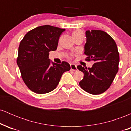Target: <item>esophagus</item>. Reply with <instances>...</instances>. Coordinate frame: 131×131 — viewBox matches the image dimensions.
<instances>
[{
	"label": "esophagus",
	"instance_id": "1",
	"mask_svg": "<svg viewBox=\"0 0 131 131\" xmlns=\"http://www.w3.org/2000/svg\"><path fill=\"white\" fill-rule=\"evenodd\" d=\"M70 66H71V70L73 71H77L78 69H77V67H76V64L71 63Z\"/></svg>",
	"mask_w": 131,
	"mask_h": 131
}]
</instances>
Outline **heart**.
I'll use <instances>...</instances> for the list:
<instances>
[{"label":"heart","instance_id":"obj_1","mask_svg":"<svg viewBox=\"0 0 131 131\" xmlns=\"http://www.w3.org/2000/svg\"><path fill=\"white\" fill-rule=\"evenodd\" d=\"M78 35L83 36V32H82L81 31H76L73 33V36H78Z\"/></svg>","mask_w":131,"mask_h":131}]
</instances>
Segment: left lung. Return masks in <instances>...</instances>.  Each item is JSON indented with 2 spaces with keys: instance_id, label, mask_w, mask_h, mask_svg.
<instances>
[{
  "instance_id": "1",
  "label": "left lung",
  "mask_w": 131,
  "mask_h": 131,
  "mask_svg": "<svg viewBox=\"0 0 131 131\" xmlns=\"http://www.w3.org/2000/svg\"><path fill=\"white\" fill-rule=\"evenodd\" d=\"M85 36L84 53L88 56L87 60L94 63L88 68L78 66L84 74L79 84L89 94H100L110 88L118 71V47L112 37L101 30L86 31Z\"/></svg>"
}]
</instances>
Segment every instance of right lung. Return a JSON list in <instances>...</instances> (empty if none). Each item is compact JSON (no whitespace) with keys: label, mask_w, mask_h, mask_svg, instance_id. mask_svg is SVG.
Segmentation results:
<instances>
[{"label":"right lung","mask_w":131,"mask_h":131,"mask_svg":"<svg viewBox=\"0 0 131 131\" xmlns=\"http://www.w3.org/2000/svg\"><path fill=\"white\" fill-rule=\"evenodd\" d=\"M65 29L43 25L28 32L18 48L17 64L23 80L30 90L37 94L49 93L55 89L64 72L71 69L68 63H53L49 53L57 49L58 40Z\"/></svg>","instance_id":"1"}]
</instances>
